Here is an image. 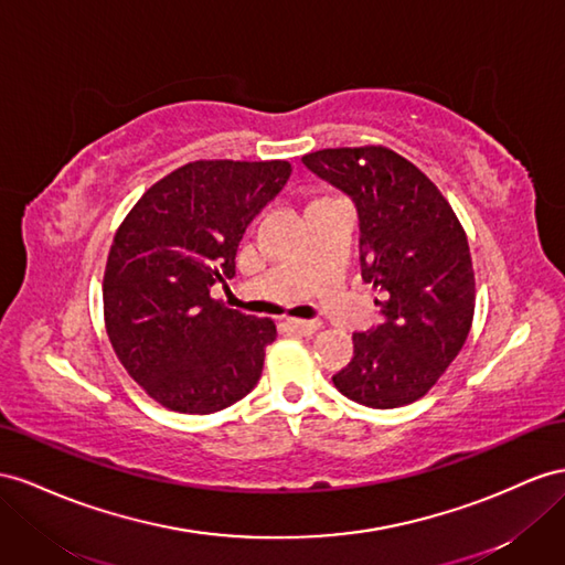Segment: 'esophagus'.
<instances>
[{
    "mask_svg": "<svg viewBox=\"0 0 565 565\" xmlns=\"http://www.w3.org/2000/svg\"><path fill=\"white\" fill-rule=\"evenodd\" d=\"M286 324L291 327L296 334H300V337H312L315 331L322 329L320 320H286Z\"/></svg>",
    "mask_w": 565,
    "mask_h": 565,
    "instance_id": "34e87169",
    "label": "esophagus"
}]
</instances>
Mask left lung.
Returning a JSON list of instances; mask_svg holds the SVG:
<instances>
[{"label": "left lung", "mask_w": 565, "mask_h": 565, "mask_svg": "<svg viewBox=\"0 0 565 565\" xmlns=\"http://www.w3.org/2000/svg\"><path fill=\"white\" fill-rule=\"evenodd\" d=\"M355 202L360 267L384 300V322L353 334L334 386L370 408L423 398L454 363L475 315L468 236L448 200L406 157L382 148H327L302 157Z\"/></svg>", "instance_id": "left-lung-1"}]
</instances>
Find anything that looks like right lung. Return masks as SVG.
Returning a JSON list of instances; mask_svg holds the SVG:
<instances>
[{"label":"right lung","mask_w":565,"mask_h":565,"mask_svg":"<svg viewBox=\"0 0 565 565\" xmlns=\"http://www.w3.org/2000/svg\"><path fill=\"white\" fill-rule=\"evenodd\" d=\"M291 164L198 159L142 193L109 248L103 300L111 349L164 408L207 415L248 396L277 339L269 317L210 296L236 274L245 228Z\"/></svg>","instance_id":"right-lung-1"}]
</instances>
